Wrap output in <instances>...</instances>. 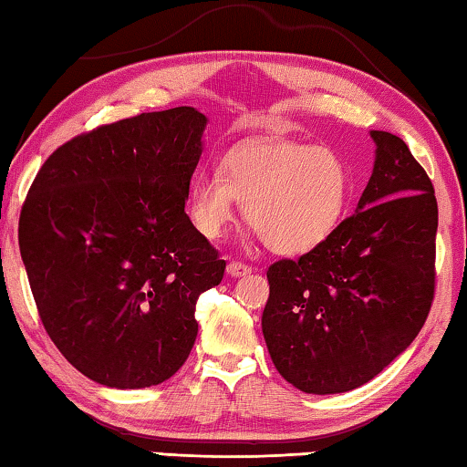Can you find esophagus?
I'll return each instance as SVG.
<instances>
[{"instance_id": "esophagus-1", "label": "esophagus", "mask_w": 467, "mask_h": 467, "mask_svg": "<svg viewBox=\"0 0 467 467\" xmlns=\"http://www.w3.org/2000/svg\"><path fill=\"white\" fill-rule=\"evenodd\" d=\"M226 270H228V275H231V276H245V275L252 273V266H247V264L233 260L231 264H228Z\"/></svg>"}]
</instances>
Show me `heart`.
Listing matches in <instances>:
<instances>
[{
    "instance_id": "obj_1",
    "label": "heart",
    "mask_w": 467,
    "mask_h": 467,
    "mask_svg": "<svg viewBox=\"0 0 467 467\" xmlns=\"http://www.w3.org/2000/svg\"><path fill=\"white\" fill-rule=\"evenodd\" d=\"M348 191V170L333 150L291 140L254 142L228 152L222 176L199 171L192 178L189 215L201 234L218 239L241 203L249 226L273 252L300 255L336 231Z\"/></svg>"
}]
</instances>
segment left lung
Instances as JSON below:
<instances>
[{
    "instance_id": "1",
    "label": "left lung",
    "mask_w": 467,
    "mask_h": 467,
    "mask_svg": "<svg viewBox=\"0 0 467 467\" xmlns=\"http://www.w3.org/2000/svg\"><path fill=\"white\" fill-rule=\"evenodd\" d=\"M357 212L297 260L270 264L262 331L276 371L308 394L367 384L407 350L436 289L432 180L388 131Z\"/></svg>"
}]
</instances>
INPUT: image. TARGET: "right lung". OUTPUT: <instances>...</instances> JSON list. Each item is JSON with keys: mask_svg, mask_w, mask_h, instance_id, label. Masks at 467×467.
I'll use <instances>...</instances> for the list:
<instances>
[{"mask_svg": "<svg viewBox=\"0 0 467 467\" xmlns=\"http://www.w3.org/2000/svg\"><path fill=\"white\" fill-rule=\"evenodd\" d=\"M205 115L192 107L100 125L35 176L18 245L62 357L109 388L170 379L197 339L194 308L226 262L184 212Z\"/></svg>", "mask_w": 467, "mask_h": 467, "instance_id": "right-lung-1", "label": "right lung"}]
</instances>
